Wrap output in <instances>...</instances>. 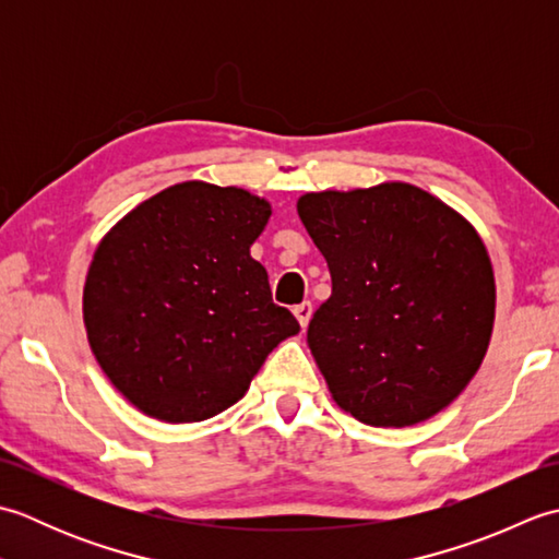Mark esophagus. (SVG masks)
<instances>
[{"mask_svg":"<svg viewBox=\"0 0 559 559\" xmlns=\"http://www.w3.org/2000/svg\"><path fill=\"white\" fill-rule=\"evenodd\" d=\"M312 302H300V305H295V310H293V314L298 317V322H300V326L305 329L307 324H310V319H312Z\"/></svg>","mask_w":559,"mask_h":559,"instance_id":"1","label":"esophagus"}]
</instances>
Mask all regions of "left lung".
Returning <instances> with one entry per match:
<instances>
[{"mask_svg": "<svg viewBox=\"0 0 559 559\" xmlns=\"http://www.w3.org/2000/svg\"><path fill=\"white\" fill-rule=\"evenodd\" d=\"M298 213L331 271L307 343L334 401L374 427L447 408L492 334L495 276L480 235L406 182L312 192Z\"/></svg>", "mask_w": 559, "mask_h": 559, "instance_id": "8db88e82", "label": "left lung"}]
</instances>
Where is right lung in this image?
I'll use <instances>...</instances> for the list:
<instances>
[{"mask_svg": "<svg viewBox=\"0 0 559 559\" xmlns=\"http://www.w3.org/2000/svg\"><path fill=\"white\" fill-rule=\"evenodd\" d=\"M269 216V201L245 189L182 182L103 237L83 286V322L103 372L141 413L213 418L300 331L249 257Z\"/></svg>", "mask_w": 559, "mask_h": 559, "instance_id": "obj_1", "label": "right lung"}]
</instances>
